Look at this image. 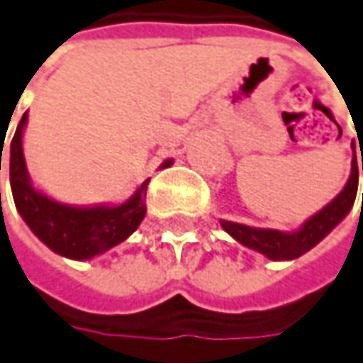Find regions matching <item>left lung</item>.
<instances>
[{
  "mask_svg": "<svg viewBox=\"0 0 363 363\" xmlns=\"http://www.w3.org/2000/svg\"><path fill=\"white\" fill-rule=\"evenodd\" d=\"M354 147V143H352ZM357 167L359 162L356 159V150H354V159H352V174L350 181L344 186V191L337 194L334 201L328 204L326 208H322L320 213L314 214L308 223L298 230V233H278V230H264V228H252V226H244L238 223H228L220 220L223 228L226 233L234 236L236 240L248 248H254L258 252L268 256L270 260H292L298 258L310 248H314L324 236H326L334 226H336L344 216H346L354 201H356L357 192ZM362 171H363V150H362ZM363 206V196H362Z\"/></svg>",
  "mask_w": 363,
  "mask_h": 363,
  "instance_id": "1",
  "label": "left lung"
}]
</instances>
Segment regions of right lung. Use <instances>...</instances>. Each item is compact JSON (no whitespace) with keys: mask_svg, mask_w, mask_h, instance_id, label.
Masks as SVG:
<instances>
[{"mask_svg":"<svg viewBox=\"0 0 363 363\" xmlns=\"http://www.w3.org/2000/svg\"><path fill=\"white\" fill-rule=\"evenodd\" d=\"M27 113L17 125L9 147V181L19 214L37 238L47 244L53 252L87 260L97 254L121 244L129 234L137 230L147 213V186L149 179L140 184L137 194L121 206H95V208H73L51 201L37 192L27 177L26 159L21 149V135L26 127ZM4 150V147H1ZM167 161L162 167H169ZM1 171V152H0Z\"/></svg>","mask_w":363,"mask_h":363,"instance_id":"1","label":"right lung"}]
</instances>
